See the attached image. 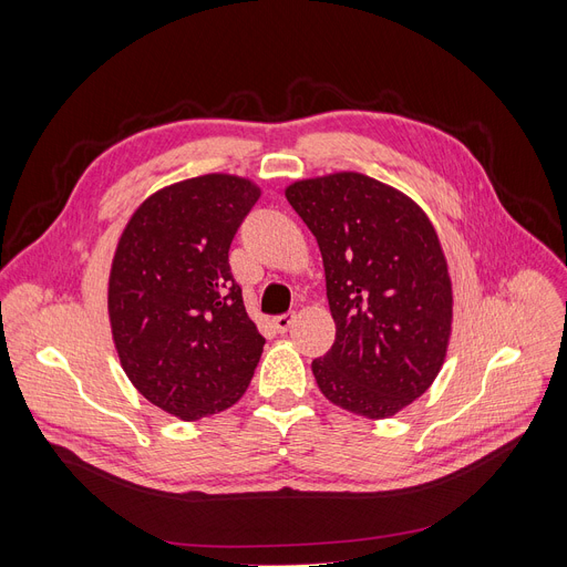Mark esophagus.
Masks as SVG:
<instances>
[{"label":"esophagus","mask_w":567,"mask_h":567,"mask_svg":"<svg viewBox=\"0 0 567 567\" xmlns=\"http://www.w3.org/2000/svg\"><path fill=\"white\" fill-rule=\"evenodd\" d=\"M293 321H296V315H293V312H285V315H280V317L274 319V329H276L278 333H287V331L291 329Z\"/></svg>","instance_id":"esophagus-1"}]
</instances>
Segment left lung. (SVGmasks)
I'll list each match as a JSON object with an SVG mask.
<instances>
[{
  "instance_id": "obj_1",
  "label": "left lung",
  "mask_w": 567,
  "mask_h": 567,
  "mask_svg": "<svg viewBox=\"0 0 567 567\" xmlns=\"http://www.w3.org/2000/svg\"><path fill=\"white\" fill-rule=\"evenodd\" d=\"M285 195L317 238L336 321L333 347L312 361L319 391L389 419L430 389L449 349L453 287L439 236L419 204L359 172Z\"/></svg>"
}]
</instances>
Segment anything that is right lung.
<instances>
[{
	"instance_id": "right-lung-1",
	"label": "right lung",
	"mask_w": 567,
	"mask_h": 567,
	"mask_svg": "<svg viewBox=\"0 0 567 567\" xmlns=\"http://www.w3.org/2000/svg\"><path fill=\"white\" fill-rule=\"evenodd\" d=\"M261 190L204 174L154 193L128 220L112 259L107 312L135 389L182 421L241 400L264 338L229 268L231 238Z\"/></svg>"
}]
</instances>
